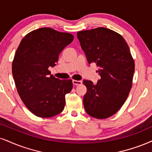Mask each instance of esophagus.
Wrapping results in <instances>:
<instances>
[{"instance_id":"34e87169","label":"esophagus","mask_w":152,"mask_h":152,"mask_svg":"<svg viewBox=\"0 0 152 152\" xmlns=\"http://www.w3.org/2000/svg\"><path fill=\"white\" fill-rule=\"evenodd\" d=\"M72 84H73V85H81V84H82V81H80V80H72Z\"/></svg>"}]
</instances>
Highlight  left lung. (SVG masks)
Instances as JSON below:
<instances>
[{
	"mask_svg": "<svg viewBox=\"0 0 152 152\" xmlns=\"http://www.w3.org/2000/svg\"><path fill=\"white\" fill-rule=\"evenodd\" d=\"M87 62L95 63L101 79L83 80V104L87 114L98 119L110 117L122 107L132 85L134 62L123 37L105 27L77 33Z\"/></svg>",
	"mask_w": 152,
	"mask_h": 152,
	"instance_id": "8db88e82",
	"label": "left lung"
}]
</instances>
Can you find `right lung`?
<instances>
[{
  "instance_id": "obj_1",
  "label": "right lung",
  "mask_w": 152,
  "mask_h": 152,
  "mask_svg": "<svg viewBox=\"0 0 152 152\" xmlns=\"http://www.w3.org/2000/svg\"><path fill=\"white\" fill-rule=\"evenodd\" d=\"M73 39L71 34L40 28L27 34L16 50L12 72L17 90L38 117H53L64 109L65 94L72 90V82L57 79L48 67L55 66L59 54Z\"/></svg>"
}]
</instances>
